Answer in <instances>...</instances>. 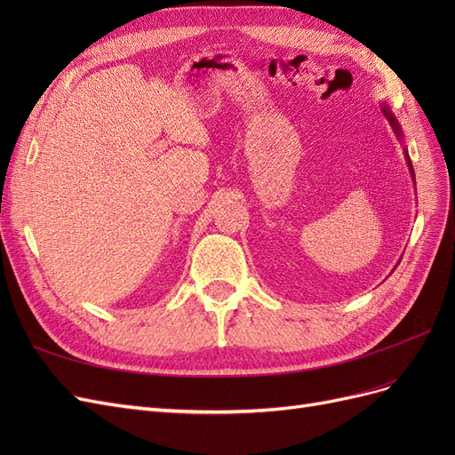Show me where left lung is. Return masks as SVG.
<instances>
[{
	"instance_id": "1",
	"label": "left lung",
	"mask_w": 455,
	"mask_h": 455,
	"mask_svg": "<svg viewBox=\"0 0 455 455\" xmlns=\"http://www.w3.org/2000/svg\"><path fill=\"white\" fill-rule=\"evenodd\" d=\"M383 112H385V116H387L389 117V121H391V125H393V129H395V132L398 134V136H401V131H398V123L395 121V117H393V114L389 112V109L387 108H383ZM406 159H408V164H410V171H411V176H414V169H411V163H410V157H408V154H406Z\"/></svg>"
}]
</instances>
